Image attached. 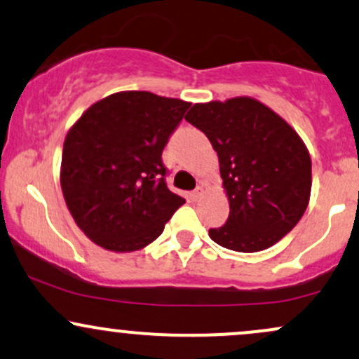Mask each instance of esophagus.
<instances>
[{"label": "esophagus", "mask_w": 359, "mask_h": 359, "mask_svg": "<svg viewBox=\"0 0 359 359\" xmlns=\"http://www.w3.org/2000/svg\"><path fill=\"white\" fill-rule=\"evenodd\" d=\"M191 196H192V199H194V201H199L201 197L204 196V189H203V187H197L196 191H194V192L191 194Z\"/></svg>", "instance_id": "34e87169"}]
</instances>
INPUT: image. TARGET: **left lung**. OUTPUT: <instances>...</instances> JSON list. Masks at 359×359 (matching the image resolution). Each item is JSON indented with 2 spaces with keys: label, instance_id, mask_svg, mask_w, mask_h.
<instances>
[{
  "label": "left lung",
  "instance_id": "1",
  "mask_svg": "<svg viewBox=\"0 0 359 359\" xmlns=\"http://www.w3.org/2000/svg\"><path fill=\"white\" fill-rule=\"evenodd\" d=\"M204 131L217 158L229 217L209 236L222 248L257 253L282 240L306 212L312 162L306 143L255 97L196 102L185 116Z\"/></svg>",
  "mask_w": 359,
  "mask_h": 359
}]
</instances>
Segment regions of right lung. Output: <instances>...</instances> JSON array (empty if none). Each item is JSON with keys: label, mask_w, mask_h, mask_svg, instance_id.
Listing matches in <instances>:
<instances>
[{"label": "right lung", "mask_w": 359, "mask_h": 359, "mask_svg": "<svg viewBox=\"0 0 359 359\" xmlns=\"http://www.w3.org/2000/svg\"><path fill=\"white\" fill-rule=\"evenodd\" d=\"M191 102L121 90L89 106L67 131L60 163L65 204L101 248H145L185 201L167 187L162 151Z\"/></svg>", "instance_id": "right-lung-1"}]
</instances>
